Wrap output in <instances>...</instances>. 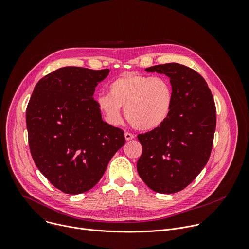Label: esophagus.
<instances>
[{
    "instance_id": "34e87169",
    "label": "esophagus",
    "mask_w": 249,
    "mask_h": 249,
    "mask_svg": "<svg viewBox=\"0 0 249 249\" xmlns=\"http://www.w3.org/2000/svg\"><path fill=\"white\" fill-rule=\"evenodd\" d=\"M124 136H125V139H126V141H130V140H133V139L135 138V136H134L133 134H131V133H128V132H126V133L124 134Z\"/></svg>"
}]
</instances>
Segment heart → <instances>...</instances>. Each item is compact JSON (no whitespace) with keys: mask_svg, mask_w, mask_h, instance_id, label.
I'll return each mask as SVG.
<instances>
[{"mask_svg":"<svg viewBox=\"0 0 249 249\" xmlns=\"http://www.w3.org/2000/svg\"><path fill=\"white\" fill-rule=\"evenodd\" d=\"M108 89L109 94L96 97V104L111 125L121 123V107H125L131 126L144 132L160 129L171 115L174 90L166 77L125 72L110 83Z\"/></svg>","mask_w":249,"mask_h":249,"instance_id":"obj_1","label":"heart"}]
</instances>
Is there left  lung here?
I'll return each mask as SVG.
<instances>
[{
	"instance_id": "8db88e82",
	"label": "left lung",
	"mask_w": 249,
	"mask_h": 249,
	"mask_svg": "<svg viewBox=\"0 0 249 249\" xmlns=\"http://www.w3.org/2000/svg\"><path fill=\"white\" fill-rule=\"evenodd\" d=\"M146 71L170 79L174 105L163 126L138 135L143 153L137 170L152 190L171 194L188 186L207 164L216 130V105L204 78L189 67L168 63Z\"/></svg>"
}]
</instances>
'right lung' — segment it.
<instances>
[{"mask_svg": "<svg viewBox=\"0 0 249 249\" xmlns=\"http://www.w3.org/2000/svg\"><path fill=\"white\" fill-rule=\"evenodd\" d=\"M109 70L64 67L43 77L26 108L34 163L67 194L91 189L125 144L124 131L101 118L92 95Z\"/></svg>", "mask_w": 249, "mask_h": 249, "instance_id": "add662e5", "label": "right lung"}]
</instances>
